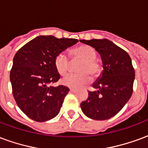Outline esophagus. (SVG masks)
<instances>
[{
  "instance_id": "esophagus-1",
  "label": "esophagus",
  "mask_w": 148,
  "mask_h": 148,
  "mask_svg": "<svg viewBox=\"0 0 148 148\" xmlns=\"http://www.w3.org/2000/svg\"><path fill=\"white\" fill-rule=\"evenodd\" d=\"M70 92H71V93H76L77 90H74V89H70Z\"/></svg>"
}]
</instances>
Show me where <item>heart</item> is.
<instances>
[{"label": "heart", "instance_id": "heart-1", "mask_svg": "<svg viewBox=\"0 0 148 148\" xmlns=\"http://www.w3.org/2000/svg\"><path fill=\"white\" fill-rule=\"evenodd\" d=\"M73 61H81L77 68L79 74H70L61 80L62 85L73 89H80L90 82V74L92 77L98 76L101 71V66L97 61L96 51L90 46L82 45L71 49L69 51ZM54 65L56 71L63 76L70 71L71 63L64 54L60 53L55 56Z\"/></svg>", "mask_w": 148, "mask_h": 148}]
</instances>
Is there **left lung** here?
Listing matches in <instances>:
<instances>
[{"mask_svg":"<svg viewBox=\"0 0 148 148\" xmlns=\"http://www.w3.org/2000/svg\"><path fill=\"white\" fill-rule=\"evenodd\" d=\"M91 46L101 55L103 71L93 84L95 91L81 103V109L89 118L105 121L123 109L133 92L135 70L129 55L109 39L80 40Z\"/></svg>","mask_w":148,"mask_h":148,"instance_id":"obj_1","label":"left lung"}]
</instances>
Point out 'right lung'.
<instances>
[{"mask_svg":"<svg viewBox=\"0 0 148 148\" xmlns=\"http://www.w3.org/2000/svg\"><path fill=\"white\" fill-rule=\"evenodd\" d=\"M77 42L76 39L39 36L16 53L10 71L12 94L21 111L32 120L43 122L58 114L70 90L51 86L60 78L54 59Z\"/></svg>","mask_w":148,"mask_h":148,"instance_id":"add662e5","label":"right lung"}]
</instances>
